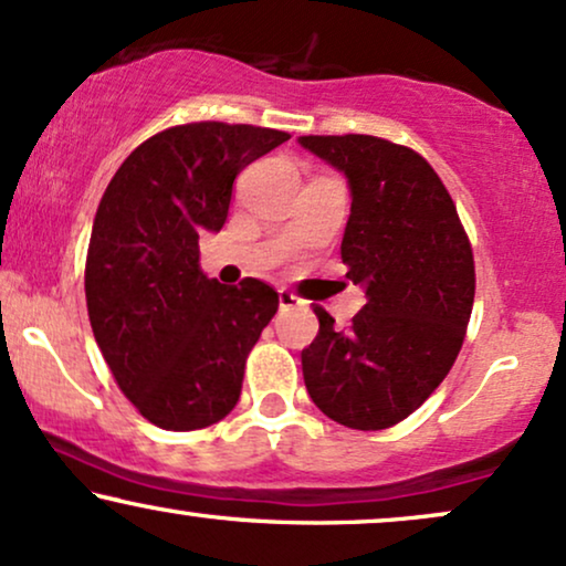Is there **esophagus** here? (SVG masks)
<instances>
[{
    "mask_svg": "<svg viewBox=\"0 0 566 566\" xmlns=\"http://www.w3.org/2000/svg\"><path fill=\"white\" fill-rule=\"evenodd\" d=\"M303 301L297 295H292L290 290H279V308L282 311H290V308H295V305H301Z\"/></svg>",
    "mask_w": 566,
    "mask_h": 566,
    "instance_id": "1",
    "label": "esophagus"
}]
</instances>
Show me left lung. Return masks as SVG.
Masks as SVG:
<instances>
[{
	"mask_svg": "<svg viewBox=\"0 0 566 566\" xmlns=\"http://www.w3.org/2000/svg\"><path fill=\"white\" fill-rule=\"evenodd\" d=\"M297 142L348 179L339 255L366 292L348 329L313 308L305 387L337 424L387 430L438 390L459 356L474 303L472 244L446 184L413 149L369 134Z\"/></svg>",
	"mask_w": 566,
	"mask_h": 566,
	"instance_id": "obj_1",
	"label": "left lung"
}]
</instances>
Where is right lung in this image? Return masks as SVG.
Here are the masks:
<instances>
[{"label": "right lung", "mask_w": 566, "mask_h": 566, "mask_svg": "<svg viewBox=\"0 0 566 566\" xmlns=\"http://www.w3.org/2000/svg\"><path fill=\"white\" fill-rule=\"evenodd\" d=\"M287 139L218 120L166 128L102 195L84 274L88 322L115 382L160 430H202L240 400L244 360L279 295L261 279H208L197 242L221 231L237 174Z\"/></svg>", "instance_id": "right-lung-1"}]
</instances>
